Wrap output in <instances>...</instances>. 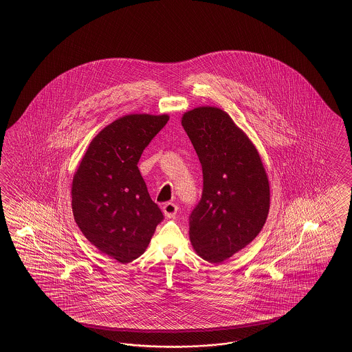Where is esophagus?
<instances>
[{
	"label": "esophagus",
	"mask_w": 352,
	"mask_h": 352,
	"mask_svg": "<svg viewBox=\"0 0 352 352\" xmlns=\"http://www.w3.org/2000/svg\"><path fill=\"white\" fill-rule=\"evenodd\" d=\"M162 212L166 218H175L177 212H178V206L174 203H166L162 206Z\"/></svg>",
	"instance_id": "esophagus-1"
}]
</instances>
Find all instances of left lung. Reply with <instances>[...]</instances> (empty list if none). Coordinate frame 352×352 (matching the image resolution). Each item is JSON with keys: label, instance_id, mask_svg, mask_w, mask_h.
I'll return each instance as SVG.
<instances>
[{"label": "left lung", "instance_id": "1", "mask_svg": "<svg viewBox=\"0 0 352 352\" xmlns=\"http://www.w3.org/2000/svg\"><path fill=\"white\" fill-rule=\"evenodd\" d=\"M182 126L201 162L204 191L192 212V248L219 265L249 245L263 228L270 210V183L256 146L218 107H196Z\"/></svg>", "mask_w": 352, "mask_h": 352}]
</instances>
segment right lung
Masks as SVG:
<instances>
[{
    "instance_id": "add662e5",
    "label": "right lung",
    "mask_w": 352,
    "mask_h": 352,
    "mask_svg": "<svg viewBox=\"0 0 352 352\" xmlns=\"http://www.w3.org/2000/svg\"><path fill=\"white\" fill-rule=\"evenodd\" d=\"M168 121L166 113L115 120L90 142L75 171L71 196L76 223L100 253L120 263L142 256L162 221L138 162Z\"/></svg>"
}]
</instances>
